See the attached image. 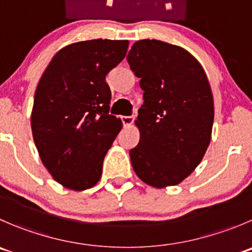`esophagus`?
Here are the masks:
<instances>
[{"label": "esophagus", "instance_id": "1", "mask_svg": "<svg viewBox=\"0 0 252 252\" xmlns=\"http://www.w3.org/2000/svg\"><path fill=\"white\" fill-rule=\"evenodd\" d=\"M122 122H123L124 126H130L134 122V117L131 116H123L122 117Z\"/></svg>", "mask_w": 252, "mask_h": 252}]
</instances>
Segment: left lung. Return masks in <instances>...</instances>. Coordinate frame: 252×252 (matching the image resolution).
Wrapping results in <instances>:
<instances>
[{
    "mask_svg": "<svg viewBox=\"0 0 252 252\" xmlns=\"http://www.w3.org/2000/svg\"><path fill=\"white\" fill-rule=\"evenodd\" d=\"M126 60L144 91L135 121L140 139L129 151L134 172L151 187L178 185L201 163L212 139L206 71L186 49L154 39L135 41Z\"/></svg>",
    "mask_w": 252,
    "mask_h": 252,
    "instance_id": "left-lung-1",
    "label": "left lung"
}]
</instances>
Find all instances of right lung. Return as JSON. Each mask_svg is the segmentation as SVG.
Segmentation results:
<instances>
[{
	"instance_id": "1",
	"label": "right lung",
	"mask_w": 252,
	"mask_h": 252,
	"mask_svg": "<svg viewBox=\"0 0 252 252\" xmlns=\"http://www.w3.org/2000/svg\"><path fill=\"white\" fill-rule=\"evenodd\" d=\"M128 45L109 39L69 44L38 82L31 116L34 143L51 177L72 191L98 182L104 156L123 126L108 114L106 75L123 60Z\"/></svg>"
}]
</instances>
